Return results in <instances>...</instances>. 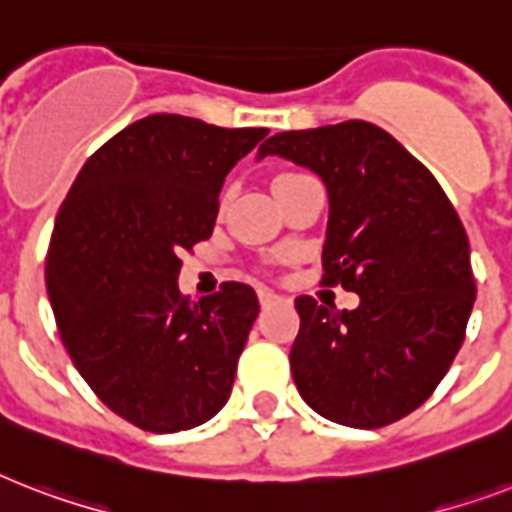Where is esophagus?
Segmentation results:
<instances>
[{
    "instance_id": "34e87169",
    "label": "esophagus",
    "mask_w": 512,
    "mask_h": 512,
    "mask_svg": "<svg viewBox=\"0 0 512 512\" xmlns=\"http://www.w3.org/2000/svg\"><path fill=\"white\" fill-rule=\"evenodd\" d=\"M257 297H260V305H263V308H271V305L281 303V297L276 295V292H271V289H260V292H257Z\"/></svg>"
}]
</instances>
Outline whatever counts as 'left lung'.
Instances as JSON below:
<instances>
[{"instance_id": "left-lung-1", "label": "left lung", "mask_w": 512, "mask_h": 512, "mask_svg": "<svg viewBox=\"0 0 512 512\" xmlns=\"http://www.w3.org/2000/svg\"><path fill=\"white\" fill-rule=\"evenodd\" d=\"M281 156L327 185L324 281L356 292L337 311L297 297L292 377L313 412L382 428L425 404L449 372L476 303L468 233L430 175L369 122L279 132L257 162Z\"/></svg>"}]
</instances>
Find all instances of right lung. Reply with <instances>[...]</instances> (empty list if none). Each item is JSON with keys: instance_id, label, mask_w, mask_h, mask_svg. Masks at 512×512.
<instances>
[{"instance_id": "right-lung-1", "label": "right lung", "mask_w": 512, "mask_h": 512, "mask_svg": "<svg viewBox=\"0 0 512 512\" xmlns=\"http://www.w3.org/2000/svg\"><path fill=\"white\" fill-rule=\"evenodd\" d=\"M265 135L146 116L87 159L60 204L47 252L60 340L95 396L138 428L191 430L231 396L260 303L239 281L183 297L180 252L212 236L225 175Z\"/></svg>"}]
</instances>
